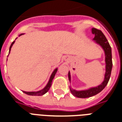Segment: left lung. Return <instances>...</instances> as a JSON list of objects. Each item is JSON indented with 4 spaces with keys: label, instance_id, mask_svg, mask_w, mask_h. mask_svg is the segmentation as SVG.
<instances>
[{
    "label": "left lung",
    "instance_id": "left-lung-1",
    "mask_svg": "<svg viewBox=\"0 0 122 122\" xmlns=\"http://www.w3.org/2000/svg\"><path fill=\"white\" fill-rule=\"evenodd\" d=\"M92 33L94 35V38L93 41L102 48L104 50V54H105V63H106V72L104 75V80L100 85L94 87H91L87 90H82V91H76L75 89H71L70 87V89L71 94L74 96L79 98H87L89 97H92L93 96L97 94L98 93L103 90L104 87L108 84V81L110 80L111 73H112V48L110 47V44L108 42L106 37L104 36L102 31L97 30L96 28H92ZM68 78L70 81H71L70 72H68Z\"/></svg>",
    "mask_w": 122,
    "mask_h": 122
}]
</instances>
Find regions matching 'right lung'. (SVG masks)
<instances>
[{
    "label": "right lung",
    "mask_w": 122,
    "mask_h": 122,
    "mask_svg": "<svg viewBox=\"0 0 122 122\" xmlns=\"http://www.w3.org/2000/svg\"><path fill=\"white\" fill-rule=\"evenodd\" d=\"M23 35V34H20L19 36H21V35ZM16 39H17V38H16ZM14 42H15V41H14V42H12V44H11V45H10V48H9V53H10L11 47H12V46H13V44H14ZM57 68H56L55 70L53 71V72H52V73L51 76H50L49 80L48 81L47 84L46 85V87H44L43 89H42L41 91H36V92H26V91H23V92L24 93L26 94L30 95V96H42V95L45 94L48 91H49V90L50 87H51V86L52 85V80H53L54 78V76H55L56 73L57 72Z\"/></svg>",
    "instance_id": "right-lung-1"
}]
</instances>
